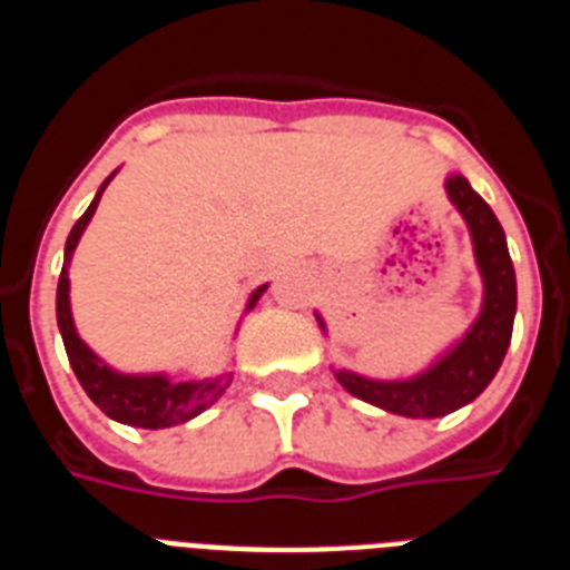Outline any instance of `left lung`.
Returning <instances> with one entry per match:
<instances>
[{
    "instance_id": "obj_1",
    "label": "left lung",
    "mask_w": 570,
    "mask_h": 570,
    "mask_svg": "<svg viewBox=\"0 0 570 570\" xmlns=\"http://www.w3.org/2000/svg\"><path fill=\"white\" fill-rule=\"evenodd\" d=\"M446 196L459 207L473 236L475 262L484 279L479 320L435 366L410 381H368L354 372H337L345 392L403 417H441L475 401L502 366L517 317V274L499 218L464 175L452 173L446 178Z\"/></svg>"
}]
</instances>
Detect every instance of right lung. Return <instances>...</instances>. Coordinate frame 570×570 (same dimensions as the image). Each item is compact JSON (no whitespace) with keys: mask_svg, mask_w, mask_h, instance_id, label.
Here are the masks:
<instances>
[{"mask_svg":"<svg viewBox=\"0 0 570 570\" xmlns=\"http://www.w3.org/2000/svg\"><path fill=\"white\" fill-rule=\"evenodd\" d=\"M115 173L100 184L95 202L89 204V210L77 218V225L71 227L66 242V262L60 271V285H57V325H60L62 343H66L68 363L75 368L77 381L86 389V395L120 424L140 426V430H167L175 424H187L189 417L202 415L213 401H216L227 386H230L233 374H218L210 381H189V383H175L169 381L167 374H120L109 368L104 360L91 352L89 345L77 337L75 320H71V303H68V262L75 253L77 242H80L82 230L91 222L97 210V202L104 196V189ZM267 285L256 288L247 299V311L256 305Z\"/></svg>","mask_w":570,"mask_h":570,"instance_id":"right-lung-1","label":"right lung"}]
</instances>
